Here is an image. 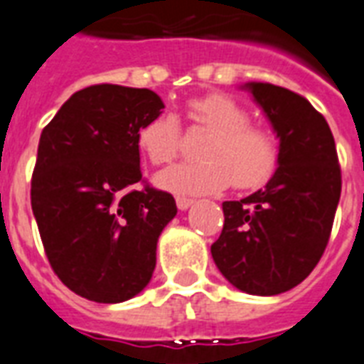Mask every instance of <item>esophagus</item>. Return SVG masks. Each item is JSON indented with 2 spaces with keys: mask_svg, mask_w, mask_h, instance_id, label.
Here are the masks:
<instances>
[{
  "mask_svg": "<svg viewBox=\"0 0 364 364\" xmlns=\"http://www.w3.org/2000/svg\"><path fill=\"white\" fill-rule=\"evenodd\" d=\"M193 205V199L190 198H176V207H178L180 211H186V209H190Z\"/></svg>",
  "mask_w": 364,
  "mask_h": 364,
  "instance_id": "1",
  "label": "esophagus"
}]
</instances>
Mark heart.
<instances>
[{
  "instance_id": "1",
  "label": "heart",
  "mask_w": 364,
  "mask_h": 364,
  "mask_svg": "<svg viewBox=\"0 0 364 364\" xmlns=\"http://www.w3.org/2000/svg\"><path fill=\"white\" fill-rule=\"evenodd\" d=\"M192 122L211 130L201 155L182 161L155 176V184L178 196L217 193L234 182L236 188H259L278 166V144L269 130L250 124L244 105L226 94H209L188 101ZM140 151L153 165L172 161L182 146L180 122L172 113L155 114L136 134Z\"/></svg>"
}]
</instances>
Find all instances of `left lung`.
<instances>
[{
	"label": "left lung",
	"mask_w": 364,
	"mask_h": 364,
	"mask_svg": "<svg viewBox=\"0 0 364 364\" xmlns=\"http://www.w3.org/2000/svg\"><path fill=\"white\" fill-rule=\"evenodd\" d=\"M247 90L278 138V168L263 190L224 201V226L211 245L220 274L251 296H278L321 261L340 203L334 136L305 97L269 82Z\"/></svg>",
	"instance_id": "1"
}]
</instances>
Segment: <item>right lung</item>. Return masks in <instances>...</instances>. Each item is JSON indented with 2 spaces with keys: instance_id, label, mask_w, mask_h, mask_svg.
Masks as SVG:
<instances>
[{
  "instance_id": "1",
  "label": "right lung",
  "mask_w": 364,
  "mask_h": 364,
  "mask_svg": "<svg viewBox=\"0 0 364 364\" xmlns=\"http://www.w3.org/2000/svg\"><path fill=\"white\" fill-rule=\"evenodd\" d=\"M147 88L97 84L68 97L42 130L32 213L51 269L95 303H122L151 280L157 240L172 218L171 193L141 182L136 134L163 113Z\"/></svg>"
}]
</instances>
